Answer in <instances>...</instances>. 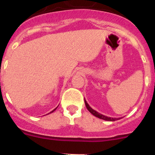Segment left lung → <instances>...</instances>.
Here are the masks:
<instances>
[{
    "instance_id": "obj_1",
    "label": "left lung",
    "mask_w": 155,
    "mask_h": 155,
    "mask_svg": "<svg viewBox=\"0 0 155 155\" xmlns=\"http://www.w3.org/2000/svg\"><path fill=\"white\" fill-rule=\"evenodd\" d=\"M84 101H85V104H86V108H87L88 110L90 111V112L91 113L93 116H95V117H97L100 118V119L104 120H107V121H115V120H120V118L110 117H107V116H104V115H103V114H100V113H98L97 111L94 110L93 109H92L91 107H90V105L87 104V102H86V100H85V99H84Z\"/></svg>"
}]
</instances>
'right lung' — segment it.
<instances>
[{
    "mask_svg": "<svg viewBox=\"0 0 155 155\" xmlns=\"http://www.w3.org/2000/svg\"><path fill=\"white\" fill-rule=\"evenodd\" d=\"M57 107H56V108H57ZM56 108H55V109H54V110H52V111H51V112H50V113H52V112H53V111H55V110H56Z\"/></svg>",
    "mask_w": 155,
    "mask_h": 155,
    "instance_id": "obj_1",
    "label": "right lung"
}]
</instances>
